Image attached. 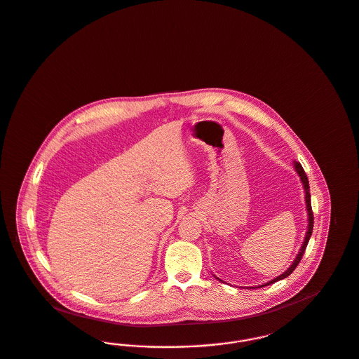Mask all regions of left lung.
I'll return each mask as SVG.
<instances>
[{
    "instance_id": "left-lung-1",
    "label": "left lung",
    "mask_w": 359,
    "mask_h": 359,
    "mask_svg": "<svg viewBox=\"0 0 359 359\" xmlns=\"http://www.w3.org/2000/svg\"><path fill=\"white\" fill-rule=\"evenodd\" d=\"M294 169H295V172L298 173V176H299V179H301V182H302V186H304V203H306V212H307V231H306V235H304V243H302V246H301V248H299V251H298V254H297V257H295L294 262L290 265V268H288V269H287L284 273H281L280 276L275 277V278L269 280L268 283H265V284H261V285H258V287H255V288H259V287H265V285H271V284L276 283V281H278V280H283V278H285V277L290 276V275H291V273L295 271V268L298 266V264L301 262V259H302V257H304V250H306V248H307L309 239H310V236H311V232H313V221H314V217H313V210H311V201H310V187H309V179H307V176H306V173H304V168H302V165H301L298 161H294ZM216 278H217V280H220L219 277H216ZM250 288H254V287H250Z\"/></svg>"
}]
</instances>
